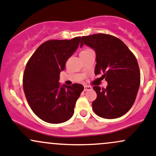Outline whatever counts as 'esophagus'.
<instances>
[{
  "label": "esophagus",
  "mask_w": 156,
  "mask_h": 156,
  "mask_svg": "<svg viewBox=\"0 0 156 156\" xmlns=\"http://www.w3.org/2000/svg\"><path fill=\"white\" fill-rule=\"evenodd\" d=\"M92 90V87L90 86H87V85H85L84 86V91H88Z\"/></svg>",
  "instance_id": "1"
}]
</instances>
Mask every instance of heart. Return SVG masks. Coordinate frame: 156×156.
<instances>
[{
  "label": "heart",
  "mask_w": 156,
  "mask_h": 156,
  "mask_svg": "<svg viewBox=\"0 0 156 156\" xmlns=\"http://www.w3.org/2000/svg\"><path fill=\"white\" fill-rule=\"evenodd\" d=\"M91 51V50H90V49H86V50L83 51H81V52H87V51Z\"/></svg>",
  "instance_id": "1"
}]
</instances>
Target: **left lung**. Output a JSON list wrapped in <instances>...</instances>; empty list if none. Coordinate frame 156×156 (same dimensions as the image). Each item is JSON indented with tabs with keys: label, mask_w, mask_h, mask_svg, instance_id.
<instances>
[{
	"label": "left lung",
	"mask_w": 156,
	"mask_h": 156,
	"mask_svg": "<svg viewBox=\"0 0 156 156\" xmlns=\"http://www.w3.org/2000/svg\"><path fill=\"white\" fill-rule=\"evenodd\" d=\"M83 45L95 51V75L102 74L108 82L106 89L93 87L97 94L92 104L93 111L105 119L124 115L133 105L140 87L137 59L122 41L108 34L83 37L81 47Z\"/></svg>",
	"instance_id": "1"
}]
</instances>
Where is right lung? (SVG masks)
<instances>
[{
  "instance_id": "right-lung-1",
  "label": "right lung",
  "mask_w": 156,
  "mask_h": 156,
  "mask_svg": "<svg viewBox=\"0 0 156 156\" xmlns=\"http://www.w3.org/2000/svg\"><path fill=\"white\" fill-rule=\"evenodd\" d=\"M81 37L67 40H48L36 50L26 65L23 88L30 107L41 119L62 123L74 114V108L83 86L59 83L66 62L76 51Z\"/></svg>"
}]
</instances>
